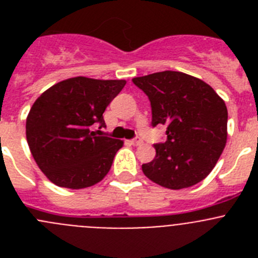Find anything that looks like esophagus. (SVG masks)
Returning a JSON list of instances; mask_svg holds the SVG:
<instances>
[{
	"label": "esophagus",
	"instance_id": "34e87169",
	"mask_svg": "<svg viewBox=\"0 0 258 258\" xmlns=\"http://www.w3.org/2000/svg\"><path fill=\"white\" fill-rule=\"evenodd\" d=\"M131 143H132V145H133V146H141V145H142V143H143V141L141 140L140 137H137V138H134V140L131 141Z\"/></svg>",
	"mask_w": 258,
	"mask_h": 258
}]
</instances>
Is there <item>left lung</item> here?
<instances>
[{"label":"left lung","instance_id":"8db88e82","mask_svg":"<svg viewBox=\"0 0 258 258\" xmlns=\"http://www.w3.org/2000/svg\"><path fill=\"white\" fill-rule=\"evenodd\" d=\"M133 83L151 102L152 126L166 125V141L154 145L156 156L143 164L149 179L170 190L199 183L217 164L227 141V108L203 80L164 71Z\"/></svg>","mask_w":258,"mask_h":258}]
</instances>
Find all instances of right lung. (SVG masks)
<instances>
[{
	"label": "right lung",
	"mask_w": 258,
	"mask_h": 258,
	"mask_svg": "<svg viewBox=\"0 0 258 258\" xmlns=\"http://www.w3.org/2000/svg\"><path fill=\"white\" fill-rule=\"evenodd\" d=\"M125 80L77 76L45 90L26 122L31 154L49 181L72 190L101 182L124 142L94 132L104 126L103 112L121 92Z\"/></svg>",
	"instance_id": "1"
}]
</instances>
